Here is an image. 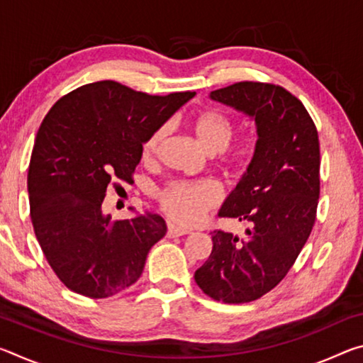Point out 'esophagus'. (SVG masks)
<instances>
[{"instance_id":"obj_1","label":"esophagus","mask_w":363,"mask_h":363,"mask_svg":"<svg viewBox=\"0 0 363 363\" xmlns=\"http://www.w3.org/2000/svg\"><path fill=\"white\" fill-rule=\"evenodd\" d=\"M189 230L182 229V227H177L174 224H168V237H181V235H187Z\"/></svg>"}]
</instances>
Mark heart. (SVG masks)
Segmentation results:
<instances>
[{"mask_svg": "<svg viewBox=\"0 0 363 363\" xmlns=\"http://www.w3.org/2000/svg\"><path fill=\"white\" fill-rule=\"evenodd\" d=\"M192 131L196 140L210 155L224 153L223 164L232 174H242L248 168L256 150L253 138L245 139L242 144L225 150L235 134V123L219 110H206L192 120ZM168 128L162 126L153 131L143 145V158L152 160L167 138ZM219 194L210 182H171L158 192V201L164 211L184 225L195 224L203 213L218 203Z\"/></svg>", "mask_w": 363, "mask_h": 363, "instance_id": "1", "label": "heart"}]
</instances>
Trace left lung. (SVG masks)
<instances>
[{"label":"left lung","mask_w":363,"mask_h":363,"mask_svg":"<svg viewBox=\"0 0 363 363\" xmlns=\"http://www.w3.org/2000/svg\"><path fill=\"white\" fill-rule=\"evenodd\" d=\"M210 97L253 120L257 140L219 210L248 229L243 237L213 232L211 255L194 277L210 298L242 304L277 286L309 238L320 194V147L307 110L281 86L242 82Z\"/></svg>","instance_id":"1"}]
</instances>
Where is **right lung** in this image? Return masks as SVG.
<instances>
[{
    "label": "right lung",
    "instance_id": "obj_1",
    "mask_svg": "<svg viewBox=\"0 0 363 363\" xmlns=\"http://www.w3.org/2000/svg\"><path fill=\"white\" fill-rule=\"evenodd\" d=\"M194 96H149L106 79L79 86L45 116L28 167L30 218L49 266L73 293L110 298L140 277L167 223L149 211L112 220L104 196L112 181H133L147 138Z\"/></svg>",
    "mask_w": 363,
    "mask_h": 363
}]
</instances>
